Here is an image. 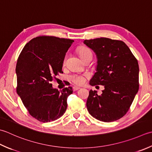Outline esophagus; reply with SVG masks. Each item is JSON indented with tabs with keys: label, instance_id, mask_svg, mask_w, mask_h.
<instances>
[{
	"label": "esophagus",
	"instance_id": "obj_1",
	"mask_svg": "<svg viewBox=\"0 0 152 152\" xmlns=\"http://www.w3.org/2000/svg\"><path fill=\"white\" fill-rule=\"evenodd\" d=\"M79 89H80V88L78 87V86H74V87L72 88L73 91H76V90H79Z\"/></svg>",
	"mask_w": 152,
	"mask_h": 152
}]
</instances>
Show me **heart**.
<instances>
[{"mask_svg":"<svg viewBox=\"0 0 152 152\" xmlns=\"http://www.w3.org/2000/svg\"><path fill=\"white\" fill-rule=\"evenodd\" d=\"M89 53H91L90 49H88L86 47H81L78 50V54L80 56V58L82 59L84 58V57L88 55ZM64 58V61H65ZM70 80H72V82L74 84H77V85H82L84 83L86 82V80L88 78V74H72V75L70 76Z\"/></svg>","mask_w":152,"mask_h":152,"instance_id":"b5f03b06","label":"heart"}]
</instances>
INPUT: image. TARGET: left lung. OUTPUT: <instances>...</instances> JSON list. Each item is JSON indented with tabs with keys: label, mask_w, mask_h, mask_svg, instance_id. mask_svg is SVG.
Listing matches in <instances>:
<instances>
[{
	"label": "left lung",
	"mask_w": 152,
	"mask_h": 152,
	"mask_svg": "<svg viewBox=\"0 0 152 152\" xmlns=\"http://www.w3.org/2000/svg\"><path fill=\"white\" fill-rule=\"evenodd\" d=\"M96 53L97 72L90 82L102 85V95L91 90L86 107L92 117L100 121L113 122L125 115L139 89L137 59L123 41L100 37L84 41Z\"/></svg>",
	"instance_id": "obj_1"
}]
</instances>
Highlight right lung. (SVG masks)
Returning <instances> with one entry per match:
<instances>
[{
	"label": "right lung",
	"instance_id": "1",
	"mask_svg": "<svg viewBox=\"0 0 152 152\" xmlns=\"http://www.w3.org/2000/svg\"><path fill=\"white\" fill-rule=\"evenodd\" d=\"M74 42L69 39L41 35L23 47L16 66V91L29 115L47 123L62 117L72 88L60 91L50 82L62 71L65 55Z\"/></svg>",
	"mask_w": 152,
	"mask_h": 152
}]
</instances>
